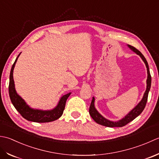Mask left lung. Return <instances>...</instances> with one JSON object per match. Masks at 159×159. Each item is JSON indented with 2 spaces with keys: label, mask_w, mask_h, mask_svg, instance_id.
<instances>
[{
  "label": "left lung",
  "mask_w": 159,
  "mask_h": 159,
  "mask_svg": "<svg viewBox=\"0 0 159 159\" xmlns=\"http://www.w3.org/2000/svg\"><path fill=\"white\" fill-rule=\"evenodd\" d=\"M128 46L132 51H133L134 52H135L141 57V59L143 60L144 63L145 64V66H146L147 71H148L146 90H145L141 101L139 102L127 115H125V117H124L122 119H121V120L117 121H111L110 120H108L107 119L103 117L102 115H100L95 108V104H94V103H95V98H93L92 102H91V103H90V106L89 108V114L90 116H91V117L93 119V120L96 123H98V124L106 126V127H110V128L123 127V126L128 124V123L132 121V120H134L137 116H138L142 112H143L148 101V93H149V91H150V87H151V75H150V70H149V66H148V61L145 58V57L143 56V55L142 54L138 49H137L135 47L131 46V45H128Z\"/></svg>",
  "instance_id": "1"
}]
</instances>
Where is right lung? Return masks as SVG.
<instances>
[{"label":"right lung","instance_id":"obj_1","mask_svg":"<svg viewBox=\"0 0 159 159\" xmlns=\"http://www.w3.org/2000/svg\"><path fill=\"white\" fill-rule=\"evenodd\" d=\"M20 54L16 57L14 64L12 65L10 71V75H9V94L12 104L14 105L18 112L22 115V117H24L28 121L37 123H46L53 121L59 119L63 114V111L64 108H65L66 102L71 93H68L66 95H64L61 97L57 106L53 110L42 111V110L30 108L24 101V99L18 95L15 89L13 72H14V69L16 61H17L18 57L20 56Z\"/></svg>","mask_w":159,"mask_h":159}]
</instances>
